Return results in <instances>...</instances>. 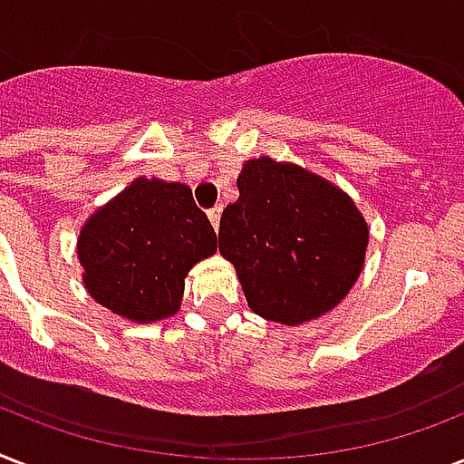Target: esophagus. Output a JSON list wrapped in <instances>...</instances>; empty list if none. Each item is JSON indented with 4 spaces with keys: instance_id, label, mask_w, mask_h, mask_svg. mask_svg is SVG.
Here are the masks:
<instances>
[{
    "instance_id": "1",
    "label": "esophagus",
    "mask_w": 464,
    "mask_h": 464,
    "mask_svg": "<svg viewBox=\"0 0 464 464\" xmlns=\"http://www.w3.org/2000/svg\"><path fill=\"white\" fill-rule=\"evenodd\" d=\"M207 217H209L211 226H214V231L218 228V221H221V207H214V209L207 211Z\"/></svg>"
}]
</instances>
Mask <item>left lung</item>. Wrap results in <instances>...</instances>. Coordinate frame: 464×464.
I'll list each match as a JSON object with an SVG mask.
<instances>
[{
    "label": "left lung",
    "instance_id": "obj_1",
    "mask_svg": "<svg viewBox=\"0 0 464 464\" xmlns=\"http://www.w3.org/2000/svg\"><path fill=\"white\" fill-rule=\"evenodd\" d=\"M238 199L218 224V253L231 262L247 305L265 320H317L359 279L368 224L344 189L269 156L238 175Z\"/></svg>",
    "mask_w": 464,
    "mask_h": 464
}]
</instances>
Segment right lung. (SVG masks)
Masks as SVG:
<instances>
[{
  "instance_id": "add662e5",
  "label": "right lung",
  "mask_w": 464,
  "mask_h": 464,
  "mask_svg": "<svg viewBox=\"0 0 464 464\" xmlns=\"http://www.w3.org/2000/svg\"><path fill=\"white\" fill-rule=\"evenodd\" d=\"M217 253V233L182 182L134 178L79 231L76 257L89 296L149 324L180 310L185 276Z\"/></svg>"
}]
</instances>
